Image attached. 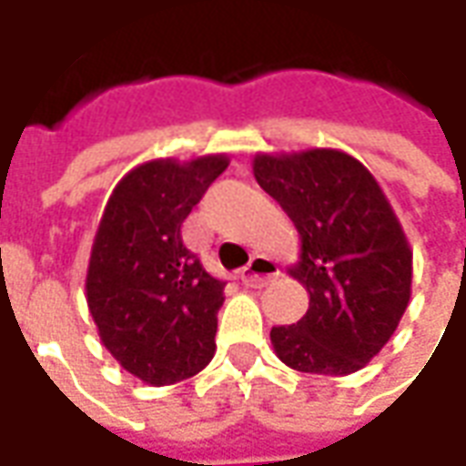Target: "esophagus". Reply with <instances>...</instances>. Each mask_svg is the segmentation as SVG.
<instances>
[{
	"label": "esophagus",
	"instance_id": "1",
	"mask_svg": "<svg viewBox=\"0 0 466 466\" xmlns=\"http://www.w3.org/2000/svg\"><path fill=\"white\" fill-rule=\"evenodd\" d=\"M279 277V267L269 257H254L252 262L244 267L242 284L252 287V289H262L269 282Z\"/></svg>",
	"mask_w": 466,
	"mask_h": 466
}]
</instances>
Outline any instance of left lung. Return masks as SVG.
Wrapping results in <instances>:
<instances>
[{"mask_svg": "<svg viewBox=\"0 0 466 466\" xmlns=\"http://www.w3.org/2000/svg\"><path fill=\"white\" fill-rule=\"evenodd\" d=\"M254 179L299 232L309 309L272 327L277 357L297 371L342 377L377 357L411 297V249L371 172L339 149L257 154Z\"/></svg>", "mask_w": 466, "mask_h": 466, "instance_id": "obj_1", "label": "left lung"}]
</instances>
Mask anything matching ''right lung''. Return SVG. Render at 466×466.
Wrapping results in <instances>:
<instances>
[{
    "instance_id": "right-lung-1",
    "label": "right lung",
    "mask_w": 466,
    "mask_h": 466,
    "mask_svg": "<svg viewBox=\"0 0 466 466\" xmlns=\"http://www.w3.org/2000/svg\"><path fill=\"white\" fill-rule=\"evenodd\" d=\"M227 164V154L139 164L116 184L96 227L89 314L122 370L152 387L194 377L217 350L227 282L184 247L182 222Z\"/></svg>"
}]
</instances>
